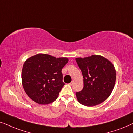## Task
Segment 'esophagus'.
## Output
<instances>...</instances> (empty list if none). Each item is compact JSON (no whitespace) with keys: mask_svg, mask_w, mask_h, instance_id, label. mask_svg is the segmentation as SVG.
<instances>
[{"mask_svg":"<svg viewBox=\"0 0 133 133\" xmlns=\"http://www.w3.org/2000/svg\"><path fill=\"white\" fill-rule=\"evenodd\" d=\"M74 81H72V82L70 83V85H71V86H72V85H73V84H74Z\"/></svg>","mask_w":133,"mask_h":133,"instance_id":"esophagus-1","label":"esophagus"}]
</instances>
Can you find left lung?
<instances>
[{"mask_svg": "<svg viewBox=\"0 0 133 133\" xmlns=\"http://www.w3.org/2000/svg\"><path fill=\"white\" fill-rule=\"evenodd\" d=\"M82 72L84 86L76 92L81 105L93 107L99 105L109 97L114 89L116 71L112 63L99 55L75 58Z\"/></svg>", "mask_w": 133, "mask_h": 133, "instance_id": "1", "label": "left lung"}]
</instances>
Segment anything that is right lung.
I'll use <instances>...</instances> for the list:
<instances>
[{
	"label": "right lung",
	"instance_id": "1",
	"mask_svg": "<svg viewBox=\"0 0 133 133\" xmlns=\"http://www.w3.org/2000/svg\"><path fill=\"white\" fill-rule=\"evenodd\" d=\"M68 58H56L38 54L25 61L22 70V84L31 100L47 105L56 100L63 87L61 70L68 63Z\"/></svg>",
	"mask_w": 133,
	"mask_h": 133
}]
</instances>
